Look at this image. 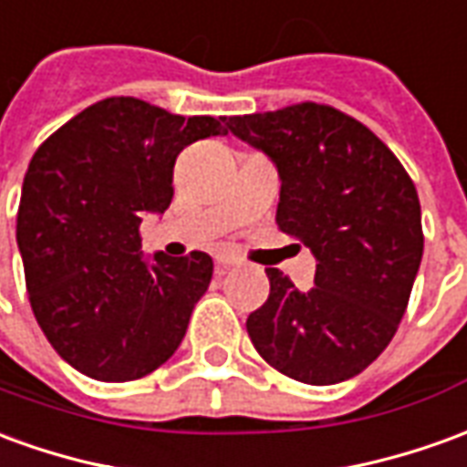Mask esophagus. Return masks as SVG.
<instances>
[{
	"mask_svg": "<svg viewBox=\"0 0 467 467\" xmlns=\"http://www.w3.org/2000/svg\"><path fill=\"white\" fill-rule=\"evenodd\" d=\"M236 264H241L239 256H234V254H216V266L221 271L231 269V266H236Z\"/></svg>",
	"mask_w": 467,
	"mask_h": 467,
	"instance_id": "obj_1",
	"label": "esophagus"
}]
</instances>
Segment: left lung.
<instances>
[{
    "instance_id": "1",
    "label": "left lung",
    "mask_w": 467,
    "mask_h": 467,
    "mask_svg": "<svg viewBox=\"0 0 467 467\" xmlns=\"http://www.w3.org/2000/svg\"><path fill=\"white\" fill-rule=\"evenodd\" d=\"M226 125L276 163V223L317 256L309 292L266 269L251 342L296 382H345L382 355L408 309L425 244L418 188L367 125L332 105L296 102Z\"/></svg>"
}]
</instances>
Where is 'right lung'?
I'll return each instance as SVG.
<instances>
[{
	"instance_id": "1",
	"label": "right lung",
	"mask_w": 467,
	"mask_h": 467,
	"mask_svg": "<svg viewBox=\"0 0 467 467\" xmlns=\"http://www.w3.org/2000/svg\"><path fill=\"white\" fill-rule=\"evenodd\" d=\"M221 120L105 98L32 155L16 211L29 304L49 345L82 375L133 382L181 345L213 261L203 251L155 254L148 266L140 221L171 206L175 158L226 135Z\"/></svg>"
}]
</instances>
